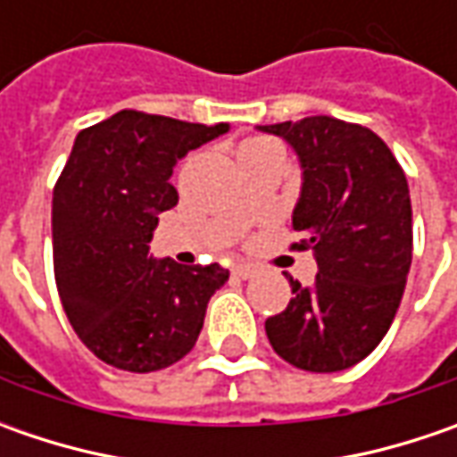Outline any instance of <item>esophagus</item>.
Segmentation results:
<instances>
[{
    "instance_id": "34e87169",
    "label": "esophagus",
    "mask_w": 457,
    "mask_h": 457,
    "mask_svg": "<svg viewBox=\"0 0 457 457\" xmlns=\"http://www.w3.org/2000/svg\"><path fill=\"white\" fill-rule=\"evenodd\" d=\"M231 272H234V277H238V279H252L256 274V270L252 264H234Z\"/></svg>"
}]
</instances>
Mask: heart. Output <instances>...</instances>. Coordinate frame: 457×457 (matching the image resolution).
I'll return each mask as SVG.
<instances>
[{
  "instance_id": "heart-1",
  "label": "heart",
  "mask_w": 457,
  "mask_h": 457,
  "mask_svg": "<svg viewBox=\"0 0 457 457\" xmlns=\"http://www.w3.org/2000/svg\"><path fill=\"white\" fill-rule=\"evenodd\" d=\"M274 142L270 139H249V142H244L241 145V150H264V147H272Z\"/></svg>"
}]
</instances>
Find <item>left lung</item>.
I'll return each instance as SVG.
<instances>
[{"label":"left lung","instance_id":"obj_1","mask_svg":"<svg viewBox=\"0 0 457 457\" xmlns=\"http://www.w3.org/2000/svg\"><path fill=\"white\" fill-rule=\"evenodd\" d=\"M282 137L303 170L292 228L318 274L290 277V305L267 318L277 356L315 374L363 361L395 320L412 264V203L404 170L384 139L361 124L305 116L256 127Z\"/></svg>","mask_w":457,"mask_h":457}]
</instances>
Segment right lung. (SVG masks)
Returning a JSON list of instances; mask_svg holds the SVG:
<instances>
[{"instance_id":"1","label":"right lung","mask_w":457,"mask_h":457,"mask_svg":"<svg viewBox=\"0 0 457 457\" xmlns=\"http://www.w3.org/2000/svg\"><path fill=\"white\" fill-rule=\"evenodd\" d=\"M228 124L119 112L83 129L53 190V264L62 310L104 363L150 374L193 351L220 264L150 256L157 216L178 203L172 167Z\"/></svg>"}]
</instances>
